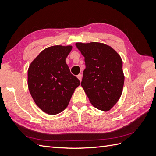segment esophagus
Returning a JSON list of instances; mask_svg holds the SVG:
<instances>
[{"label":"esophagus","instance_id":"34e87169","mask_svg":"<svg viewBox=\"0 0 156 156\" xmlns=\"http://www.w3.org/2000/svg\"><path fill=\"white\" fill-rule=\"evenodd\" d=\"M77 77V78L79 79V81H81V80H82V75H81V74H79Z\"/></svg>","mask_w":156,"mask_h":156}]
</instances>
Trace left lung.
Segmentation results:
<instances>
[{
  "instance_id": "8db88e82",
  "label": "left lung",
  "mask_w": 156,
  "mask_h": 156,
  "mask_svg": "<svg viewBox=\"0 0 156 156\" xmlns=\"http://www.w3.org/2000/svg\"><path fill=\"white\" fill-rule=\"evenodd\" d=\"M75 45L84 56L86 68L81 84L89 101L99 110L110 111L123 90L122 58L111 46L100 42Z\"/></svg>"
}]
</instances>
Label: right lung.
<instances>
[{
    "instance_id": "1",
    "label": "right lung",
    "mask_w": 156,
    "mask_h": 156,
    "mask_svg": "<svg viewBox=\"0 0 156 156\" xmlns=\"http://www.w3.org/2000/svg\"><path fill=\"white\" fill-rule=\"evenodd\" d=\"M72 49V45L49 47L32 60L28 69L31 96L37 106L48 115L63 111L80 84L66 63Z\"/></svg>"
}]
</instances>
